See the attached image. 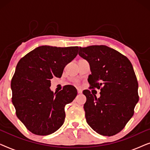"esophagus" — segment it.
I'll use <instances>...</instances> for the list:
<instances>
[{
    "mask_svg": "<svg viewBox=\"0 0 150 150\" xmlns=\"http://www.w3.org/2000/svg\"><path fill=\"white\" fill-rule=\"evenodd\" d=\"M77 91H78V93H82V92H83L81 89H77Z\"/></svg>",
    "mask_w": 150,
    "mask_h": 150,
    "instance_id": "34e87169",
    "label": "esophagus"
}]
</instances>
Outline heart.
Instances as JSON below:
<instances>
[{
	"label": "heart",
	"instance_id": "heart-1",
	"mask_svg": "<svg viewBox=\"0 0 150 150\" xmlns=\"http://www.w3.org/2000/svg\"><path fill=\"white\" fill-rule=\"evenodd\" d=\"M75 83L76 84H79V81H77V80H76V81H75Z\"/></svg>",
	"mask_w": 150,
	"mask_h": 150
}]
</instances>
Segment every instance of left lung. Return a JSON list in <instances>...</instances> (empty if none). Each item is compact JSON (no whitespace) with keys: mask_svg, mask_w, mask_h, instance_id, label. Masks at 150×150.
<instances>
[{"mask_svg":"<svg viewBox=\"0 0 150 150\" xmlns=\"http://www.w3.org/2000/svg\"><path fill=\"white\" fill-rule=\"evenodd\" d=\"M79 54L89 63V89H100L97 98L89 90L83 93L87 124L103 136L122 131L134 115L139 101L138 82L132 63L126 56L106 46L79 48Z\"/></svg>","mask_w":150,"mask_h":150,"instance_id":"left-lung-1","label":"left lung"}]
</instances>
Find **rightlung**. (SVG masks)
<instances>
[{"label": "right lung", "instance_id": "add662e5", "mask_svg": "<svg viewBox=\"0 0 150 150\" xmlns=\"http://www.w3.org/2000/svg\"><path fill=\"white\" fill-rule=\"evenodd\" d=\"M79 49L42 46L18 63L11 83L12 103L18 118L33 134H50L64 123L65 106L73 101L77 90L65 85L53 93L50 80L61 77L65 65L76 57Z\"/></svg>", "mask_w": 150, "mask_h": 150}]
</instances>
